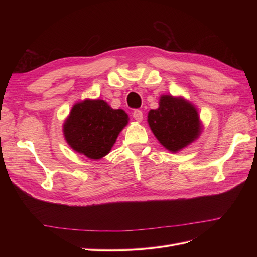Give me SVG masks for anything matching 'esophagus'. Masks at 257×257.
<instances>
[{
  "instance_id": "esophagus-1",
  "label": "esophagus",
  "mask_w": 257,
  "mask_h": 257,
  "mask_svg": "<svg viewBox=\"0 0 257 257\" xmlns=\"http://www.w3.org/2000/svg\"><path fill=\"white\" fill-rule=\"evenodd\" d=\"M133 118H134L137 122H142V121H143V118H144L143 112H142L141 110H135V111H133Z\"/></svg>"
}]
</instances>
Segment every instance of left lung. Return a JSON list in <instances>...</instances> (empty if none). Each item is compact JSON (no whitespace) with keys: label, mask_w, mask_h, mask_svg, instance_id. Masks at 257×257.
Wrapping results in <instances>:
<instances>
[{"label":"left lung","mask_w":257,"mask_h":257,"mask_svg":"<svg viewBox=\"0 0 257 257\" xmlns=\"http://www.w3.org/2000/svg\"><path fill=\"white\" fill-rule=\"evenodd\" d=\"M148 123L159 142L173 152L191 144L200 133L195 107L169 95H163L158 109L150 110Z\"/></svg>","instance_id":"1"}]
</instances>
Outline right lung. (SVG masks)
<instances>
[{
    "instance_id": "obj_1",
    "label": "right lung",
    "mask_w": 257,
    "mask_h": 257,
    "mask_svg": "<svg viewBox=\"0 0 257 257\" xmlns=\"http://www.w3.org/2000/svg\"><path fill=\"white\" fill-rule=\"evenodd\" d=\"M127 120L125 112L111 109L104 100L87 99L73 107L63 131L74 150L97 160L109 153Z\"/></svg>"
}]
</instances>
